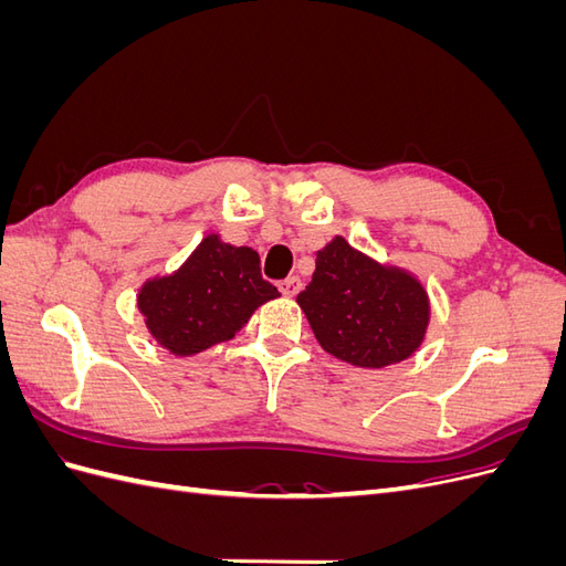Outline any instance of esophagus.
Masks as SVG:
<instances>
[{"label":"esophagus","instance_id":"1","mask_svg":"<svg viewBox=\"0 0 566 566\" xmlns=\"http://www.w3.org/2000/svg\"><path fill=\"white\" fill-rule=\"evenodd\" d=\"M279 290L285 297H295L302 290V279L300 276H287L285 281L279 283Z\"/></svg>","mask_w":566,"mask_h":566}]
</instances>
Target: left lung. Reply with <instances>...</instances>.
Instances as JSON below:
<instances>
[{"label":"left lung","mask_w":566,"mask_h":566,"mask_svg":"<svg viewBox=\"0 0 566 566\" xmlns=\"http://www.w3.org/2000/svg\"><path fill=\"white\" fill-rule=\"evenodd\" d=\"M297 302L321 347L358 368L403 361L430 321V302L416 279L375 264L345 238L316 254L312 283Z\"/></svg>","instance_id":"8db88e82"}]
</instances>
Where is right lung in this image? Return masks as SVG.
I'll use <instances>...</instances> for the list:
<instances>
[{
    "mask_svg": "<svg viewBox=\"0 0 566 566\" xmlns=\"http://www.w3.org/2000/svg\"><path fill=\"white\" fill-rule=\"evenodd\" d=\"M279 295L262 279L260 254L208 235L177 273L144 285L139 310L165 349L193 356L231 339L256 306Z\"/></svg>",
    "mask_w": 566,
    "mask_h": 566,
    "instance_id": "right-lung-1",
    "label": "right lung"
}]
</instances>
